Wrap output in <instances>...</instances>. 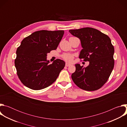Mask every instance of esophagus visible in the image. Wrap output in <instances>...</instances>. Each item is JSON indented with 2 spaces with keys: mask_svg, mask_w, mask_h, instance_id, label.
Masks as SVG:
<instances>
[{
  "mask_svg": "<svg viewBox=\"0 0 127 127\" xmlns=\"http://www.w3.org/2000/svg\"><path fill=\"white\" fill-rule=\"evenodd\" d=\"M71 65V64H70V63H68V62H66V64H65L66 66H70Z\"/></svg>",
  "mask_w": 127,
  "mask_h": 127,
  "instance_id": "1",
  "label": "esophagus"
}]
</instances>
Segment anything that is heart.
I'll return each mask as SVG.
<instances>
[{"label": "heart", "instance_id": "1", "mask_svg": "<svg viewBox=\"0 0 127 127\" xmlns=\"http://www.w3.org/2000/svg\"><path fill=\"white\" fill-rule=\"evenodd\" d=\"M62 58L66 61L71 62L73 60V56L70 54H64L62 55Z\"/></svg>", "mask_w": 127, "mask_h": 127}]
</instances>
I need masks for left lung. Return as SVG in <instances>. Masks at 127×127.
<instances>
[{
    "instance_id": "obj_1",
    "label": "left lung",
    "mask_w": 127,
    "mask_h": 127,
    "mask_svg": "<svg viewBox=\"0 0 127 127\" xmlns=\"http://www.w3.org/2000/svg\"><path fill=\"white\" fill-rule=\"evenodd\" d=\"M70 33L80 40L83 48L79 57L88 61L86 67L76 64V70L71 77L81 89L94 91L107 81L114 67V47L108 36L99 31L84 28L70 30Z\"/></svg>"
}]
</instances>
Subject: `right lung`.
<instances>
[{
	"instance_id": "right-lung-1",
	"label": "right lung",
	"mask_w": 127,
	"mask_h": 127,
	"mask_svg": "<svg viewBox=\"0 0 127 127\" xmlns=\"http://www.w3.org/2000/svg\"><path fill=\"white\" fill-rule=\"evenodd\" d=\"M64 31L41 30L25 38L18 47L14 61L21 82L33 90L46 88L55 82L65 62L57 59L50 64L47 54L56 50Z\"/></svg>"
}]
</instances>
